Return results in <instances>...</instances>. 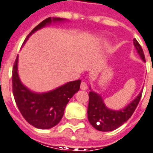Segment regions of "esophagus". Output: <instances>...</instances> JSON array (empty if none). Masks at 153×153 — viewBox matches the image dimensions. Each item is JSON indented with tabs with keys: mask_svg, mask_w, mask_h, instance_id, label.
<instances>
[{
	"mask_svg": "<svg viewBox=\"0 0 153 153\" xmlns=\"http://www.w3.org/2000/svg\"><path fill=\"white\" fill-rule=\"evenodd\" d=\"M87 88H88L87 84H86V83H85V81H82V82L81 83V90H87Z\"/></svg>",
	"mask_w": 153,
	"mask_h": 153,
	"instance_id": "esophagus-1",
	"label": "esophagus"
}]
</instances>
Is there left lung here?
<instances>
[{
	"label": "left lung",
	"instance_id": "left-lung-1",
	"mask_svg": "<svg viewBox=\"0 0 153 153\" xmlns=\"http://www.w3.org/2000/svg\"><path fill=\"white\" fill-rule=\"evenodd\" d=\"M133 43L139 57L143 62H145V57L142 47L135 38L133 40ZM90 90L87 110L88 120L94 128L104 132L116 130L129 120L138 106L143 91L141 90L135 99L125 108L120 110H114L106 106L101 94L93 91L90 86Z\"/></svg>",
	"mask_w": 153,
	"mask_h": 153
}]
</instances>
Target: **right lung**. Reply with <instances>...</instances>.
Instances as JSON below:
<instances>
[{"instance_id":"obj_1","label":"right lung","mask_w":153,"mask_h":153,"mask_svg":"<svg viewBox=\"0 0 153 153\" xmlns=\"http://www.w3.org/2000/svg\"><path fill=\"white\" fill-rule=\"evenodd\" d=\"M68 21L60 18H48L39 23L27 36L23 45L36 31L51 23ZM19 55L13 68L12 84L14 100L21 114L30 125L37 129L47 130L55 126L63 117L69 100L80 90L81 80L69 81L47 92H34L21 81L18 72Z\"/></svg>"}]
</instances>
